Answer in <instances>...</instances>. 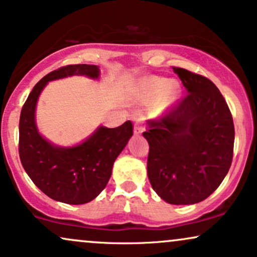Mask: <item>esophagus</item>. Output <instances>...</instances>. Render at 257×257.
I'll return each instance as SVG.
<instances>
[{
	"instance_id": "esophagus-1",
	"label": "esophagus",
	"mask_w": 257,
	"mask_h": 257,
	"mask_svg": "<svg viewBox=\"0 0 257 257\" xmlns=\"http://www.w3.org/2000/svg\"><path fill=\"white\" fill-rule=\"evenodd\" d=\"M144 132V125H142L141 122H137L134 125V134L135 135H140L141 133Z\"/></svg>"
}]
</instances>
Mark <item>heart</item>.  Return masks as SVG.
Returning <instances> with one entry per match:
<instances>
[{
  "label": "heart",
  "instance_id": "heart-1",
  "mask_svg": "<svg viewBox=\"0 0 257 257\" xmlns=\"http://www.w3.org/2000/svg\"><path fill=\"white\" fill-rule=\"evenodd\" d=\"M145 87H146L150 97L154 99V100H163L166 95H171L174 93V86L171 85L169 80L165 79H148L145 82Z\"/></svg>",
  "mask_w": 257,
  "mask_h": 257
}]
</instances>
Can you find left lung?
<instances>
[{
    "mask_svg": "<svg viewBox=\"0 0 257 257\" xmlns=\"http://www.w3.org/2000/svg\"><path fill=\"white\" fill-rule=\"evenodd\" d=\"M188 92L170 112L147 120V175L171 205H194L220 185L232 163L234 126L226 101L211 80L172 68Z\"/></svg>",
    "mask_w": 257,
    "mask_h": 257,
    "instance_id": "1",
    "label": "left lung"
}]
</instances>
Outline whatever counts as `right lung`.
<instances>
[{
    "mask_svg": "<svg viewBox=\"0 0 257 257\" xmlns=\"http://www.w3.org/2000/svg\"><path fill=\"white\" fill-rule=\"evenodd\" d=\"M85 75L98 79V66L69 64L45 75L25 101L19 122V156L25 171L45 195L69 205L95 199L111 177L113 163L133 135V123L117 128L98 126L91 137L73 147H61L43 138L36 123V106L49 81Z\"/></svg>",
    "mask_w": 257,
    "mask_h": 257,
    "instance_id": "add662e5",
    "label": "right lung"
}]
</instances>
